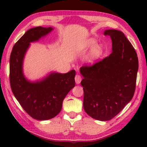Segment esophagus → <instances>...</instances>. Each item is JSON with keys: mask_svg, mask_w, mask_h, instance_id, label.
Returning a JSON list of instances; mask_svg holds the SVG:
<instances>
[{"mask_svg": "<svg viewBox=\"0 0 147 147\" xmlns=\"http://www.w3.org/2000/svg\"><path fill=\"white\" fill-rule=\"evenodd\" d=\"M82 76L80 75H76V77H75V80H76V82L77 84H80V82L82 81Z\"/></svg>", "mask_w": 147, "mask_h": 147, "instance_id": "1", "label": "esophagus"}]
</instances>
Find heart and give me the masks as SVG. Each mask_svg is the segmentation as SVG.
Instances as JSON below:
<instances>
[{
    "label": "heart",
    "instance_id": "obj_1",
    "mask_svg": "<svg viewBox=\"0 0 147 147\" xmlns=\"http://www.w3.org/2000/svg\"><path fill=\"white\" fill-rule=\"evenodd\" d=\"M96 43V41L94 39H88L85 43L86 48H92L86 57V61L89 63H93L100 57L102 53V46L100 44L95 45Z\"/></svg>",
    "mask_w": 147,
    "mask_h": 147
}]
</instances>
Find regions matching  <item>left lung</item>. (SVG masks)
I'll use <instances>...</instances> for the list:
<instances>
[{
  "mask_svg": "<svg viewBox=\"0 0 147 147\" xmlns=\"http://www.w3.org/2000/svg\"><path fill=\"white\" fill-rule=\"evenodd\" d=\"M104 34L111 38V54L80 69L84 77V110L101 121L113 118L132 100L138 69L137 54L124 34L114 29Z\"/></svg>",
  "mask_w": 147,
  "mask_h": 147,
  "instance_id": "left-lung-1",
  "label": "left lung"
}]
</instances>
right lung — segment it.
<instances>
[{
  "mask_svg": "<svg viewBox=\"0 0 147 147\" xmlns=\"http://www.w3.org/2000/svg\"><path fill=\"white\" fill-rule=\"evenodd\" d=\"M53 28L37 27L26 32L13 46L10 57V84L12 92L22 108L32 118L46 120L61 111L63 99L75 86L76 71L51 73L43 80L28 81L23 73V61L31 42L49 33Z\"/></svg>",
  "mask_w": 147,
  "mask_h": 147,
  "instance_id": "add662e5",
  "label": "right lung"
}]
</instances>
